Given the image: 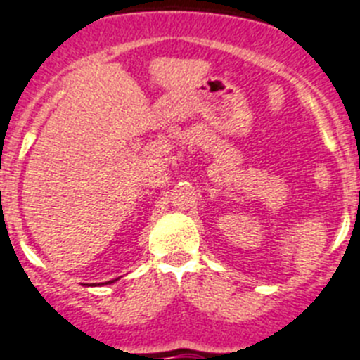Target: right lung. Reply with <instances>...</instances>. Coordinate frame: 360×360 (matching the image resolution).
<instances>
[{"mask_svg": "<svg viewBox=\"0 0 360 360\" xmlns=\"http://www.w3.org/2000/svg\"><path fill=\"white\" fill-rule=\"evenodd\" d=\"M112 282H115V281H109V282H105V284H112Z\"/></svg>", "mask_w": 360, "mask_h": 360, "instance_id": "add662e5", "label": "right lung"}]
</instances>
